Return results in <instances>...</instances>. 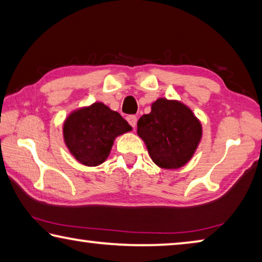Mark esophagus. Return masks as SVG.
<instances>
[{
	"label": "esophagus",
	"instance_id": "34e87169",
	"mask_svg": "<svg viewBox=\"0 0 262 262\" xmlns=\"http://www.w3.org/2000/svg\"><path fill=\"white\" fill-rule=\"evenodd\" d=\"M126 119H127L128 123H129L132 127H134V128L136 127V122H137V117H136V115H128Z\"/></svg>",
	"mask_w": 262,
	"mask_h": 262
}]
</instances>
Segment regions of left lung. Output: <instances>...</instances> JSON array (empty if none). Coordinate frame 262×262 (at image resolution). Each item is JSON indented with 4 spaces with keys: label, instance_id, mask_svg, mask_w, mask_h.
<instances>
[{
    "label": "left lung",
    "instance_id": "left-lung-1",
    "mask_svg": "<svg viewBox=\"0 0 262 262\" xmlns=\"http://www.w3.org/2000/svg\"><path fill=\"white\" fill-rule=\"evenodd\" d=\"M137 134L155 164L178 168L192 158L201 140L202 127L187 106L159 98L151 105V112L137 121Z\"/></svg>",
    "mask_w": 262,
    "mask_h": 262
}]
</instances>
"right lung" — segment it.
Here are the masks:
<instances>
[{"label":"right lung","instance_id":"right-lung-1","mask_svg":"<svg viewBox=\"0 0 262 262\" xmlns=\"http://www.w3.org/2000/svg\"><path fill=\"white\" fill-rule=\"evenodd\" d=\"M132 127L120 114L103 103L75 111L66 119L63 137L70 154L86 166L104 163L118 135Z\"/></svg>","mask_w":262,"mask_h":262}]
</instances>
